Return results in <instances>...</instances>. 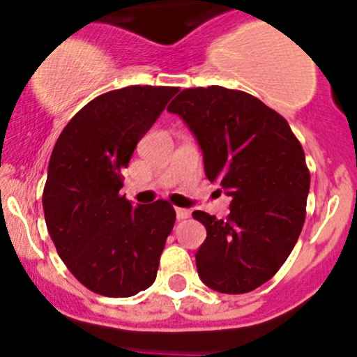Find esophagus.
<instances>
[{"label": "esophagus", "mask_w": 357, "mask_h": 357, "mask_svg": "<svg viewBox=\"0 0 357 357\" xmlns=\"http://www.w3.org/2000/svg\"><path fill=\"white\" fill-rule=\"evenodd\" d=\"M176 218H178V221H183V219H188L190 218V211H188V208L176 207Z\"/></svg>", "instance_id": "34e87169"}]
</instances>
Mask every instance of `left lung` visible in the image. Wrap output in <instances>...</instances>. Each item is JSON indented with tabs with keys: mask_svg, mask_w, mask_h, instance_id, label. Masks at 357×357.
Segmentation results:
<instances>
[{
	"mask_svg": "<svg viewBox=\"0 0 357 357\" xmlns=\"http://www.w3.org/2000/svg\"><path fill=\"white\" fill-rule=\"evenodd\" d=\"M195 135L205 176L231 199L226 219L195 211L207 229L195 254L208 289L247 294L276 275L297 243L311 174L289 122L248 93L183 89L167 107Z\"/></svg>",
	"mask_w": 357,
	"mask_h": 357,
	"instance_id": "left-lung-1",
	"label": "left lung"
}]
</instances>
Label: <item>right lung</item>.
<instances>
[{
	"instance_id": "1",
	"label": "right lung",
	"mask_w": 357,
	"mask_h": 357,
	"mask_svg": "<svg viewBox=\"0 0 357 357\" xmlns=\"http://www.w3.org/2000/svg\"><path fill=\"white\" fill-rule=\"evenodd\" d=\"M171 86H128L103 93L63 128L43 192L46 228L68 271L91 291L131 297L157 278L176 212L165 200L132 204L121 171L178 93Z\"/></svg>"
}]
</instances>
